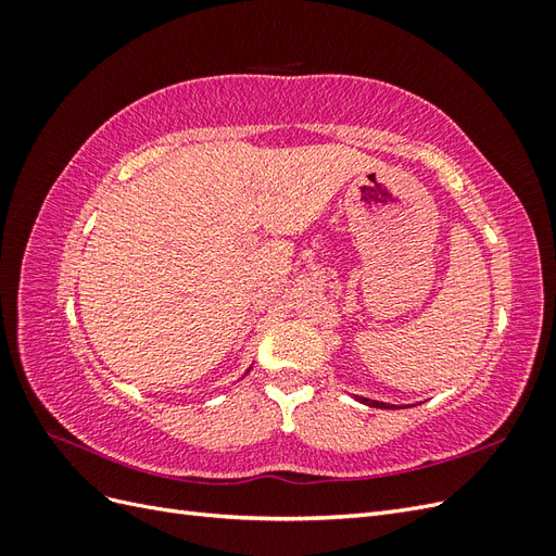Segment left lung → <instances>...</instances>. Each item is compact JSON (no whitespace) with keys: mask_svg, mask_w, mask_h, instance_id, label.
Listing matches in <instances>:
<instances>
[{"mask_svg":"<svg viewBox=\"0 0 556 556\" xmlns=\"http://www.w3.org/2000/svg\"><path fill=\"white\" fill-rule=\"evenodd\" d=\"M359 403L364 406H371V408H382V410H396L401 406H394V403H384V401H374V399H366V396H357Z\"/></svg>","mask_w":556,"mask_h":556,"instance_id":"8db88e82","label":"left lung"}]
</instances>
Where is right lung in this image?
<instances>
[{
  "mask_svg": "<svg viewBox=\"0 0 556 556\" xmlns=\"http://www.w3.org/2000/svg\"><path fill=\"white\" fill-rule=\"evenodd\" d=\"M250 368H252V366H250ZM250 368H248V371H245V376H248V374H250Z\"/></svg>",
  "mask_w": 556,
  "mask_h": 556,
  "instance_id": "obj_1",
  "label": "right lung"
}]
</instances>
